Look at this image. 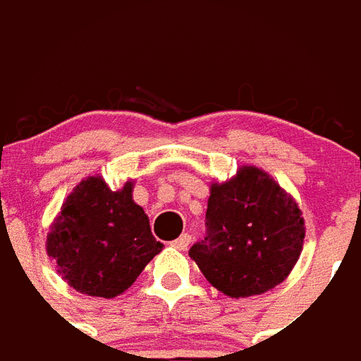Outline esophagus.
I'll use <instances>...</instances> for the list:
<instances>
[{"label": "esophagus", "instance_id": "obj_1", "mask_svg": "<svg viewBox=\"0 0 361 361\" xmlns=\"http://www.w3.org/2000/svg\"><path fill=\"white\" fill-rule=\"evenodd\" d=\"M190 243H192V235L183 233L178 239H176V241L171 243V245H173L176 250H186L188 247H190Z\"/></svg>", "mask_w": 361, "mask_h": 361}]
</instances>
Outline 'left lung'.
I'll return each mask as SVG.
<instances>
[{"label": "left lung", "mask_w": 361, "mask_h": 361, "mask_svg": "<svg viewBox=\"0 0 361 361\" xmlns=\"http://www.w3.org/2000/svg\"><path fill=\"white\" fill-rule=\"evenodd\" d=\"M208 235L188 255L217 291L229 298L260 295L282 283L299 260L305 221L298 202L267 171L243 165L212 183Z\"/></svg>", "instance_id": "1"}]
</instances>
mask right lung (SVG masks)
<instances>
[{"label": "right lung", "mask_w": 361, "mask_h": 361, "mask_svg": "<svg viewBox=\"0 0 361 361\" xmlns=\"http://www.w3.org/2000/svg\"><path fill=\"white\" fill-rule=\"evenodd\" d=\"M132 192L134 180L112 190L101 175L87 176L54 217L46 235V255L79 293L116 298L163 250Z\"/></svg>", "instance_id": "add662e5"}]
</instances>
